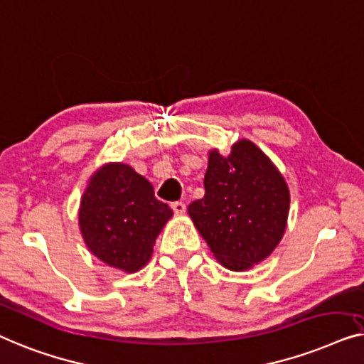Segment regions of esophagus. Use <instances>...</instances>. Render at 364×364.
<instances>
[{
  "label": "esophagus",
  "mask_w": 364,
  "mask_h": 364,
  "mask_svg": "<svg viewBox=\"0 0 364 364\" xmlns=\"http://www.w3.org/2000/svg\"><path fill=\"white\" fill-rule=\"evenodd\" d=\"M171 208H173V211H175L176 216H181V214H184V211H186V204L181 201L171 203Z\"/></svg>",
  "instance_id": "esophagus-1"
}]
</instances>
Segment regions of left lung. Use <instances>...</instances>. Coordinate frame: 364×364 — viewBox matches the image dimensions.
Masks as SVG:
<instances>
[{
    "label": "left lung",
    "instance_id": "left-lung-1",
    "mask_svg": "<svg viewBox=\"0 0 364 364\" xmlns=\"http://www.w3.org/2000/svg\"><path fill=\"white\" fill-rule=\"evenodd\" d=\"M204 196L188 206L194 226L226 269L245 270L269 257L285 232L290 194L267 156L249 140L231 155L209 153Z\"/></svg>",
    "mask_w": 364,
    "mask_h": 364
}]
</instances>
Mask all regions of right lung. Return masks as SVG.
<instances>
[{"label":"right lung","instance_id":"1","mask_svg":"<svg viewBox=\"0 0 364 364\" xmlns=\"http://www.w3.org/2000/svg\"><path fill=\"white\" fill-rule=\"evenodd\" d=\"M173 216L151 183L124 163L102 166L80 201L79 224L90 252L110 267L136 272L151 257L158 234Z\"/></svg>","mask_w":364,"mask_h":364}]
</instances>
